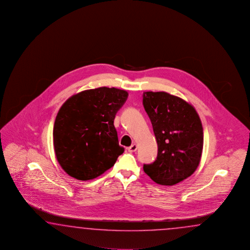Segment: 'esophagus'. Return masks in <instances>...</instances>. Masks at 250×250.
Wrapping results in <instances>:
<instances>
[{"mask_svg":"<svg viewBox=\"0 0 250 250\" xmlns=\"http://www.w3.org/2000/svg\"><path fill=\"white\" fill-rule=\"evenodd\" d=\"M137 148H138L137 145H136V144H133L129 147H127V151H128L129 153H133V152H135V151L137 150Z\"/></svg>","mask_w":250,"mask_h":250,"instance_id":"1","label":"esophagus"}]
</instances>
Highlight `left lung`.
<instances>
[{
  "mask_svg": "<svg viewBox=\"0 0 250 250\" xmlns=\"http://www.w3.org/2000/svg\"><path fill=\"white\" fill-rule=\"evenodd\" d=\"M143 105L158 146L156 159L144 165V171L157 184L175 185L191 176L200 163V118L191 104L166 92H144Z\"/></svg>",
  "mask_w": 250,
  "mask_h": 250,
  "instance_id": "8db88e82",
  "label": "left lung"
}]
</instances>
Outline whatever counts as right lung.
I'll list each match as a JSON object with an SVG mask.
<instances>
[{"instance_id": "right-lung-1", "label": "right lung", "mask_w": 250, "mask_h": 250, "mask_svg": "<svg viewBox=\"0 0 250 250\" xmlns=\"http://www.w3.org/2000/svg\"><path fill=\"white\" fill-rule=\"evenodd\" d=\"M127 98L125 90L103 86L80 92L61 107L54 122L53 146L69 176L93 180L123 154L113 122Z\"/></svg>"}]
</instances>
